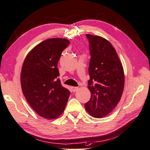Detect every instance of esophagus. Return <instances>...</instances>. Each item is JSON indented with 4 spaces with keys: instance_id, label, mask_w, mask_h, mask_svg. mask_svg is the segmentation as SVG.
Wrapping results in <instances>:
<instances>
[{
    "instance_id": "1",
    "label": "esophagus",
    "mask_w": 150,
    "mask_h": 150,
    "mask_svg": "<svg viewBox=\"0 0 150 150\" xmlns=\"http://www.w3.org/2000/svg\"><path fill=\"white\" fill-rule=\"evenodd\" d=\"M72 89H73V92H75V91H77L78 90V89H79V88H78L77 87H73Z\"/></svg>"
}]
</instances>
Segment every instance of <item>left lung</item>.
I'll return each mask as SVG.
<instances>
[{"mask_svg":"<svg viewBox=\"0 0 150 150\" xmlns=\"http://www.w3.org/2000/svg\"><path fill=\"white\" fill-rule=\"evenodd\" d=\"M86 35L91 55L88 86L91 98L85 108L93 117L101 118L110 113L119 102L124 90L125 73L110 42L99 35Z\"/></svg>","mask_w":150,"mask_h":150,"instance_id":"left-lung-1","label":"left lung"}]
</instances>
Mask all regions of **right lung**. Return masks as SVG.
<instances>
[{
    "label": "right lung",
    "instance_id": "1",
    "mask_svg": "<svg viewBox=\"0 0 150 150\" xmlns=\"http://www.w3.org/2000/svg\"><path fill=\"white\" fill-rule=\"evenodd\" d=\"M69 43V40L60 38L40 42L27 54L21 68L24 96L38 115L48 119L61 115L70 96L57 78L58 62Z\"/></svg>",
    "mask_w": 150,
    "mask_h": 150
}]
</instances>
